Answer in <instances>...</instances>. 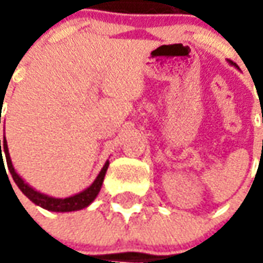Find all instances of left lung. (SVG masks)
Here are the masks:
<instances>
[{
  "label": "left lung",
  "instance_id": "obj_1",
  "mask_svg": "<svg viewBox=\"0 0 263 263\" xmlns=\"http://www.w3.org/2000/svg\"><path fill=\"white\" fill-rule=\"evenodd\" d=\"M230 63H231V65H234V63H232V62H230Z\"/></svg>",
  "mask_w": 263,
  "mask_h": 263
}]
</instances>
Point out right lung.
Returning <instances> with one entry per match:
<instances>
[{
	"label": "right lung",
	"mask_w": 263,
	"mask_h": 263,
	"mask_svg": "<svg viewBox=\"0 0 263 263\" xmlns=\"http://www.w3.org/2000/svg\"><path fill=\"white\" fill-rule=\"evenodd\" d=\"M0 124H1V114H0ZM3 155H5V159H7V165H8L9 173L12 175V179L14 182L16 183V186L20 187V190L22 193L25 194L26 197L31 200L32 203H35L39 207H42L45 210H49V211H54V213H67V211H77V210L86 209L87 205L94 201V198L97 197V194L100 193L101 190V186H103L104 176L107 173V169H108L109 162L107 160L105 165L103 166L101 172L98 173V176L96 177V180L88 186L87 189H84L80 193L74 194V196H70V197L65 198H56L52 197V196H48V194H43L41 192H37L33 187H31L28 183L22 179V177L16 173V171L12 166V162H11V158H9L8 152V145H7V139L5 137L3 139H0V158L1 163L4 162Z\"/></svg>",
	"instance_id": "obj_1"
}]
</instances>
